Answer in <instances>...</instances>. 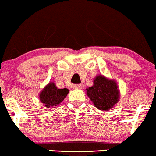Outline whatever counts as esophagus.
I'll return each instance as SVG.
<instances>
[{
    "label": "esophagus",
    "instance_id": "34e87169",
    "mask_svg": "<svg viewBox=\"0 0 156 156\" xmlns=\"http://www.w3.org/2000/svg\"><path fill=\"white\" fill-rule=\"evenodd\" d=\"M74 89H81L82 88V85H80V84H77V85H74L73 86Z\"/></svg>",
    "mask_w": 156,
    "mask_h": 156
}]
</instances>
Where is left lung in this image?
Listing matches in <instances>:
<instances>
[{"label": "left lung", "mask_w": 156, "mask_h": 156, "mask_svg": "<svg viewBox=\"0 0 156 156\" xmlns=\"http://www.w3.org/2000/svg\"><path fill=\"white\" fill-rule=\"evenodd\" d=\"M86 90L95 107L102 111L112 109L118 101L120 96L116 82L101 75L97 76L93 81V85Z\"/></svg>", "instance_id": "1"}]
</instances>
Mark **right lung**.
I'll return each instance as SVG.
<instances>
[{"label":"right lung","instance_id":"obj_1","mask_svg":"<svg viewBox=\"0 0 156 156\" xmlns=\"http://www.w3.org/2000/svg\"><path fill=\"white\" fill-rule=\"evenodd\" d=\"M69 92L67 88L58 89L53 82H50L40 93V101L47 108L55 107L63 101Z\"/></svg>","mask_w":156,"mask_h":156}]
</instances>
